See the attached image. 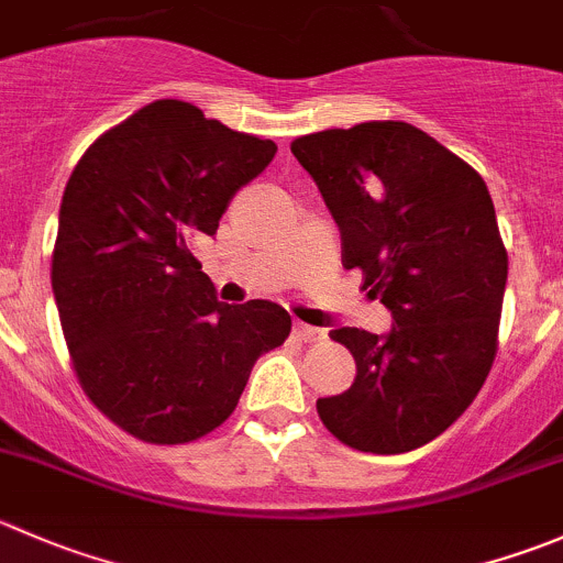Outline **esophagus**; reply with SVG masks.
<instances>
[{
    "label": "esophagus",
    "instance_id": "obj_1",
    "mask_svg": "<svg viewBox=\"0 0 563 563\" xmlns=\"http://www.w3.org/2000/svg\"><path fill=\"white\" fill-rule=\"evenodd\" d=\"M294 332H297V338H302V341H321L324 338V330H319V327H310V324H302V321H294Z\"/></svg>",
    "mask_w": 563,
    "mask_h": 563
}]
</instances>
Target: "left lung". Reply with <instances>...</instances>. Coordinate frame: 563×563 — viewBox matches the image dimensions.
<instances>
[{
  "label": "left lung",
  "instance_id": "8db88e82",
  "mask_svg": "<svg viewBox=\"0 0 563 563\" xmlns=\"http://www.w3.org/2000/svg\"><path fill=\"white\" fill-rule=\"evenodd\" d=\"M291 154L338 222L343 266L393 316L385 335L330 332L357 376L316 401L319 418L368 454L432 443L478 396L498 349L509 255L487 184L401 120L316 131Z\"/></svg>",
  "mask_w": 563,
  "mask_h": 563
}]
</instances>
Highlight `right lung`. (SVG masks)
I'll return each instance as SVG.
<instances>
[{
  "instance_id": "1",
  "label": "right lung",
  "mask_w": 563,
  "mask_h": 563,
  "mask_svg": "<svg viewBox=\"0 0 563 563\" xmlns=\"http://www.w3.org/2000/svg\"><path fill=\"white\" fill-rule=\"evenodd\" d=\"M275 154L272 140L162 98L98 136L70 173L54 302L81 390L136 440L178 445L214 432L255 360L291 332L275 302H217L192 255Z\"/></svg>"
}]
</instances>
